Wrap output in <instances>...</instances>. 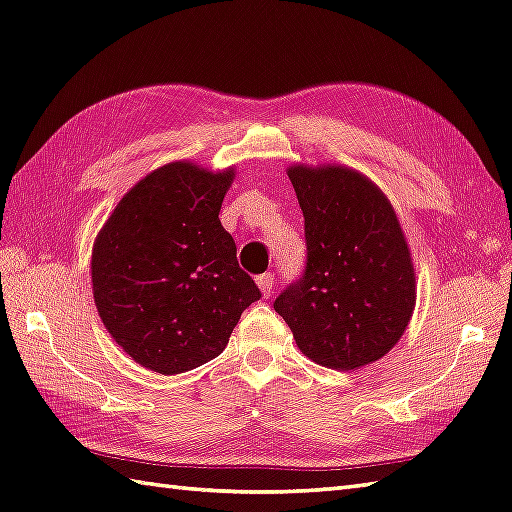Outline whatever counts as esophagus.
Wrapping results in <instances>:
<instances>
[{
  "label": "esophagus",
  "mask_w": 512,
  "mask_h": 512,
  "mask_svg": "<svg viewBox=\"0 0 512 512\" xmlns=\"http://www.w3.org/2000/svg\"><path fill=\"white\" fill-rule=\"evenodd\" d=\"M273 282H276V278H273V273H263V276H258L256 278V284H258V289L263 291V295L265 297H269L271 295V289H273Z\"/></svg>",
  "instance_id": "obj_1"
}]
</instances>
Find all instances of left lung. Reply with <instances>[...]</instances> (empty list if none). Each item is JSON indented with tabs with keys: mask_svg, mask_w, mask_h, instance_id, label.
I'll return each mask as SVG.
<instances>
[{
	"mask_svg": "<svg viewBox=\"0 0 512 512\" xmlns=\"http://www.w3.org/2000/svg\"><path fill=\"white\" fill-rule=\"evenodd\" d=\"M304 213L306 267L276 297L299 350L358 369L400 341L415 308V269L386 195L347 167H289Z\"/></svg>",
	"mask_w": 512,
	"mask_h": 512,
	"instance_id": "8db88e82",
	"label": "left lung"
}]
</instances>
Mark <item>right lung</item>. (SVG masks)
<instances>
[{
  "label": "right lung",
  "mask_w": 512,
  "mask_h": 512,
  "mask_svg": "<svg viewBox=\"0 0 512 512\" xmlns=\"http://www.w3.org/2000/svg\"><path fill=\"white\" fill-rule=\"evenodd\" d=\"M232 178L169 162L123 195L95 239L97 313L123 352L162 376L219 356L260 299L219 221Z\"/></svg>",
  "instance_id": "add662e5"
}]
</instances>
